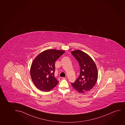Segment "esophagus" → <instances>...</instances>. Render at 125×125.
Instances as JSON below:
<instances>
[{
  "mask_svg": "<svg viewBox=\"0 0 125 125\" xmlns=\"http://www.w3.org/2000/svg\"><path fill=\"white\" fill-rule=\"evenodd\" d=\"M65 79V77H59V81H62V80Z\"/></svg>",
  "mask_w": 125,
  "mask_h": 125,
  "instance_id": "esophagus-1",
  "label": "esophagus"
}]
</instances>
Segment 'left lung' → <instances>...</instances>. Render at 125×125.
Segmentation results:
<instances>
[{"instance_id":"obj_1","label":"left lung","mask_w":125,"mask_h":125,"mask_svg":"<svg viewBox=\"0 0 125 125\" xmlns=\"http://www.w3.org/2000/svg\"><path fill=\"white\" fill-rule=\"evenodd\" d=\"M71 53L81 68L79 77L71 84L80 93H84L91 90L96 83L98 77L96 65L92 58L83 51L78 50Z\"/></svg>"}]
</instances>
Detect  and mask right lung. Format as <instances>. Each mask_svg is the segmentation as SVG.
<instances>
[{
	"mask_svg": "<svg viewBox=\"0 0 125 125\" xmlns=\"http://www.w3.org/2000/svg\"><path fill=\"white\" fill-rule=\"evenodd\" d=\"M65 52L64 50L48 49L43 51L33 60L30 75L35 86L44 92L50 91L58 84L54 77L55 61Z\"/></svg>",
	"mask_w": 125,
	"mask_h": 125,
	"instance_id": "obj_1",
	"label": "right lung"
}]
</instances>
